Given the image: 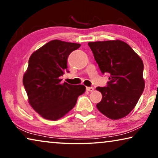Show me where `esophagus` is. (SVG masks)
Wrapping results in <instances>:
<instances>
[{"label": "esophagus", "mask_w": 158, "mask_h": 158, "mask_svg": "<svg viewBox=\"0 0 158 158\" xmlns=\"http://www.w3.org/2000/svg\"><path fill=\"white\" fill-rule=\"evenodd\" d=\"M94 87H93V86H87V87H86V90L87 91H89V92H93V91H94Z\"/></svg>", "instance_id": "1"}]
</instances>
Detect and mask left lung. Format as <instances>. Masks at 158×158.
Returning <instances> with one entry per match:
<instances>
[{
    "instance_id": "8db88e82",
    "label": "left lung",
    "mask_w": 158,
    "mask_h": 158,
    "mask_svg": "<svg viewBox=\"0 0 158 158\" xmlns=\"http://www.w3.org/2000/svg\"><path fill=\"white\" fill-rule=\"evenodd\" d=\"M88 45L101 72L110 74L107 86L96 89L102 94L97 107L108 118H123L134 109L145 89L143 60L120 40L89 42Z\"/></svg>"
}]
</instances>
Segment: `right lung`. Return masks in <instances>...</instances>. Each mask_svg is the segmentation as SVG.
<instances>
[{
	"instance_id": "right-lung-1",
	"label": "right lung",
	"mask_w": 158,
	"mask_h": 158,
	"mask_svg": "<svg viewBox=\"0 0 158 158\" xmlns=\"http://www.w3.org/2000/svg\"><path fill=\"white\" fill-rule=\"evenodd\" d=\"M79 44L53 40L35 51L28 60L23 84L28 102L35 112L49 120H57L72 110L84 85L61 83L60 77L67 70V59Z\"/></svg>"
}]
</instances>
